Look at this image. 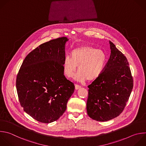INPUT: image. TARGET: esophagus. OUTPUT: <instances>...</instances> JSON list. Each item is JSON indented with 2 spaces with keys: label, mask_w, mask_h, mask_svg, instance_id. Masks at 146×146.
<instances>
[{
  "label": "esophagus",
  "mask_w": 146,
  "mask_h": 146,
  "mask_svg": "<svg viewBox=\"0 0 146 146\" xmlns=\"http://www.w3.org/2000/svg\"><path fill=\"white\" fill-rule=\"evenodd\" d=\"M81 86L80 85H77V84H75V89H76V90H77V89H79L80 88H81Z\"/></svg>",
  "instance_id": "esophagus-1"
}]
</instances>
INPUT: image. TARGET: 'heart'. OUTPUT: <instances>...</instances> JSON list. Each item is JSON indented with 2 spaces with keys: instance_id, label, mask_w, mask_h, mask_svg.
Wrapping results in <instances>:
<instances>
[{
  "instance_id": "obj_1",
  "label": "heart",
  "mask_w": 146,
  "mask_h": 146,
  "mask_svg": "<svg viewBox=\"0 0 146 146\" xmlns=\"http://www.w3.org/2000/svg\"><path fill=\"white\" fill-rule=\"evenodd\" d=\"M106 53L91 46H82L73 49L70 56H66L62 62L64 73L72 77L78 70L76 79L83 82L94 81L103 73L107 64Z\"/></svg>"
}]
</instances>
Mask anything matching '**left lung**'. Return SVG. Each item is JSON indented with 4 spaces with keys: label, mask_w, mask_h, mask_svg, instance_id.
<instances>
[{
    "label": "left lung",
    "mask_w": 146,
    "mask_h": 146,
    "mask_svg": "<svg viewBox=\"0 0 146 146\" xmlns=\"http://www.w3.org/2000/svg\"><path fill=\"white\" fill-rule=\"evenodd\" d=\"M111 55L101 76L88 85L86 111L98 121H107L118 116L125 108L133 88L128 62L110 40Z\"/></svg>",
    "instance_id": "1"
}]
</instances>
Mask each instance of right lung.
I'll return each mask as SVG.
<instances>
[{"instance_id": "add662e5", "label": "right lung", "mask_w": 146, "mask_h": 146, "mask_svg": "<svg viewBox=\"0 0 146 146\" xmlns=\"http://www.w3.org/2000/svg\"><path fill=\"white\" fill-rule=\"evenodd\" d=\"M68 40L61 37L39 45L26 57L17 75L20 104L26 113L39 122L58 120L74 91V84L66 78L62 67Z\"/></svg>"}]
</instances>
